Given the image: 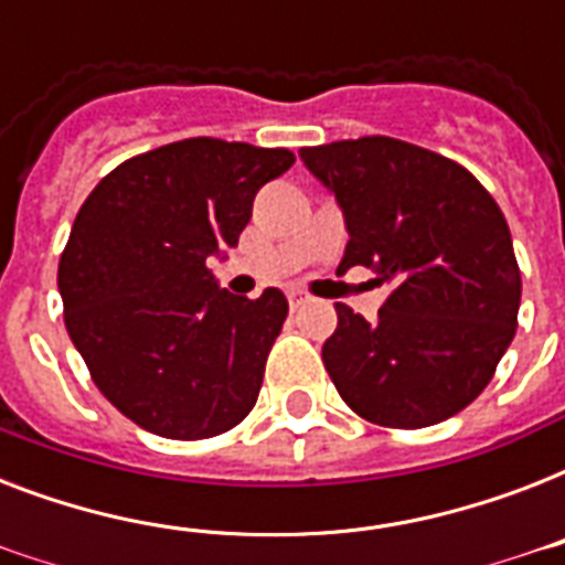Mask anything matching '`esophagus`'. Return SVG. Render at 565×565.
<instances>
[{"label":"esophagus","mask_w":565,"mask_h":565,"mask_svg":"<svg viewBox=\"0 0 565 565\" xmlns=\"http://www.w3.org/2000/svg\"><path fill=\"white\" fill-rule=\"evenodd\" d=\"M287 301H290V310H299L301 305L308 301V296H305V292H290V296H287Z\"/></svg>","instance_id":"1"}]
</instances>
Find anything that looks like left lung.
<instances>
[{"label":"left lung","mask_w":565,"mask_h":565,"mask_svg":"<svg viewBox=\"0 0 565 565\" xmlns=\"http://www.w3.org/2000/svg\"><path fill=\"white\" fill-rule=\"evenodd\" d=\"M301 161L343 207L337 273L393 284L366 322L337 305L322 361L366 422L428 428L472 404L516 334L522 275L504 213L460 163L395 137L305 146Z\"/></svg>","instance_id":"8db88e82"}]
</instances>
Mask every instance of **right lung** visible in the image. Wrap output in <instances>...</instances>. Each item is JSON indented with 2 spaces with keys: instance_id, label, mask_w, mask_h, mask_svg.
Listing matches in <instances>:
<instances>
[{
  "instance_id": "add662e5",
  "label": "right lung",
  "mask_w": 565,
  "mask_h": 565,
  "mask_svg": "<svg viewBox=\"0 0 565 565\" xmlns=\"http://www.w3.org/2000/svg\"><path fill=\"white\" fill-rule=\"evenodd\" d=\"M296 161L190 137L135 154L93 188L57 264L70 340L122 416L167 439L246 419L287 319L281 290H220L207 257L237 246L266 181Z\"/></svg>"
}]
</instances>
